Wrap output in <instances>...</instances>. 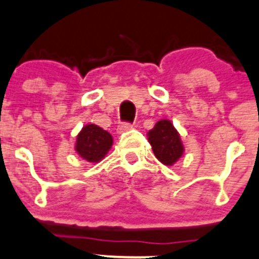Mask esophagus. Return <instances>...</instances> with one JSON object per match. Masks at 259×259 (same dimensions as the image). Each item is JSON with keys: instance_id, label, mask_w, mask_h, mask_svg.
I'll return each mask as SVG.
<instances>
[{"instance_id": "obj_1", "label": "esophagus", "mask_w": 259, "mask_h": 259, "mask_svg": "<svg viewBox=\"0 0 259 259\" xmlns=\"http://www.w3.org/2000/svg\"><path fill=\"white\" fill-rule=\"evenodd\" d=\"M130 129H133V124H130V122H120L117 126L118 133L127 132V130H130Z\"/></svg>"}]
</instances>
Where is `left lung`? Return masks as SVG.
I'll return each instance as SVG.
<instances>
[{"mask_svg": "<svg viewBox=\"0 0 259 259\" xmlns=\"http://www.w3.org/2000/svg\"><path fill=\"white\" fill-rule=\"evenodd\" d=\"M148 141L154 156L163 165H174L184 152L180 135L168 120H161L154 125L153 129L149 130Z\"/></svg>", "mask_w": 259, "mask_h": 259, "instance_id": "obj_1", "label": "left lung"}]
</instances>
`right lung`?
<instances>
[{
  "instance_id": "obj_1",
  "label": "right lung",
  "mask_w": 259,
  "mask_h": 259,
  "mask_svg": "<svg viewBox=\"0 0 259 259\" xmlns=\"http://www.w3.org/2000/svg\"><path fill=\"white\" fill-rule=\"evenodd\" d=\"M112 146V137L97 125H87L76 138L75 149L79 156L89 162L101 161Z\"/></svg>"
}]
</instances>
